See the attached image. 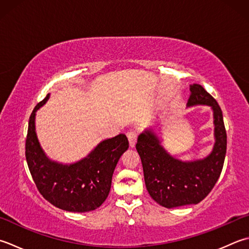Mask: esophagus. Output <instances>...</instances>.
Listing matches in <instances>:
<instances>
[{"instance_id":"obj_1","label":"esophagus","mask_w":249,"mask_h":249,"mask_svg":"<svg viewBox=\"0 0 249 249\" xmlns=\"http://www.w3.org/2000/svg\"><path fill=\"white\" fill-rule=\"evenodd\" d=\"M127 138L129 141L130 148H134L136 142H137V133L135 130H129L127 133Z\"/></svg>"}]
</instances>
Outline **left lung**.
<instances>
[{
  "label": "left lung",
  "mask_w": 249,
  "mask_h": 249,
  "mask_svg": "<svg viewBox=\"0 0 249 249\" xmlns=\"http://www.w3.org/2000/svg\"><path fill=\"white\" fill-rule=\"evenodd\" d=\"M190 90L187 107L207 106L213 110L215 143L212 152L201 160H179L167 152L153 127L144 129L136 144L150 196L166 208L203 201L220 177L225 163L227 133L220 107L201 85H190Z\"/></svg>",
  "instance_id": "left-lung-1"
}]
</instances>
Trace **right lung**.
<instances>
[{
    "label": "right lung",
    "mask_w": 249,
    "mask_h": 249,
    "mask_svg": "<svg viewBox=\"0 0 249 249\" xmlns=\"http://www.w3.org/2000/svg\"><path fill=\"white\" fill-rule=\"evenodd\" d=\"M50 98L37 104L29 119L26 159L29 170L43 197L62 211H95L108 197L112 176L120 158L128 149L124 134L102 140L87 157L72 164H62L47 157L36 131V111Z\"/></svg>",
    "instance_id": "obj_1"
}]
</instances>
